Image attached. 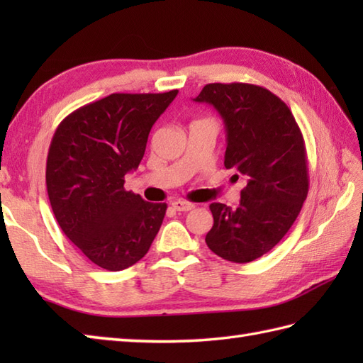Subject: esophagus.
Returning a JSON list of instances; mask_svg holds the SVG:
<instances>
[{"instance_id": "1", "label": "esophagus", "mask_w": 363, "mask_h": 363, "mask_svg": "<svg viewBox=\"0 0 363 363\" xmlns=\"http://www.w3.org/2000/svg\"><path fill=\"white\" fill-rule=\"evenodd\" d=\"M172 206L177 212H189L191 209H195V204H191L189 201H182V199H176V201L172 203Z\"/></svg>"}]
</instances>
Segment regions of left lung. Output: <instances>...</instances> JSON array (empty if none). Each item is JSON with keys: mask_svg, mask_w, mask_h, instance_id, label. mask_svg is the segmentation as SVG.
Masks as SVG:
<instances>
[{"mask_svg": "<svg viewBox=\"0 0 363 363\" xmlns=\"http://www.w3.org/2000/svg\"><path fill=\"white\" fill-rule=\"evenodd\" d=\"M194 101L218 111L226 128L225 167L246 179L237 209L211 204L206 243L225 260L252 262L282 240L307 198L303 134L289 106L254 84H207Z\"/></svg>", "mask_w": 363, "mask_h": 363, "instance_id": "left-lung-1", "label": "left lung"}]
</instances>
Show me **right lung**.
Masks as SVG:
<instances>
[{
	"instance_id": "obj_1",
	"label": "right lung",
	"mask_w": 363,
	"mask_h": 363,
	"mask_svg": "<svg viewBox=\"0 0 363 363\" xmlns=\"http://www.w3.org/2000/svg\"><path fill=\"white\" fill-rule=\"evenodd\" d=\"M177 90L112 94L62 120L46 159V189L60 229L95 265L120 272L140 260L167 204L125 190L154 123Z\"/></svg>"
}]
</instances>
